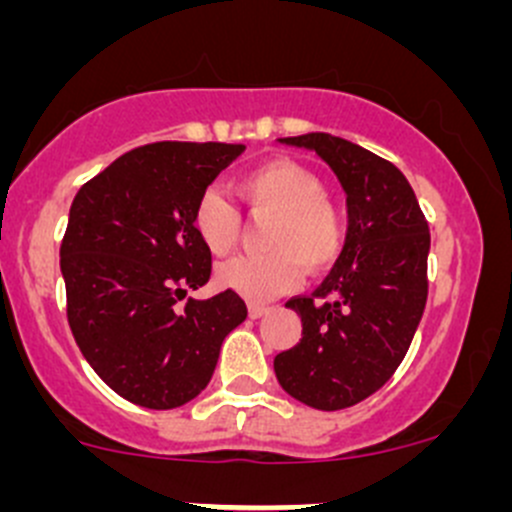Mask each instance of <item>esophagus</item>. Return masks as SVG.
<instances>
[{
  "label": "esophagus",
  "mask_w": 512,
  "mask_h": 512,
  "mask_svg": "<svg viewBox=\"0 0 512 512\" xmlns=\"http://www.w3.org/2000/svg\"><path fill=\"white\" fill-rule=\"evenodd\" d=\"M267 312H270V307H267V304H250V317H252V319L265 317Z\"/></svg>",
  "instance_id": "1"
}]
</instances>
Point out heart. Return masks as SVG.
<instances>
[{"mask_svg": "<svg viewBox=\"0 0 512 512\" xmlns=\"http://www.w3.org/2000/svg\"><path fill=\"white\" fill-rule=\"evenodd\" d=\"M235 195L255 220H266L265 255H242L215 270V282L247 302H267L302 280V270L322 275L337 265L347 247V213L324 195L317 173L287 158L265 160L235 180ZM193 232L213 257L240 242L242 220L220 190L200 193L193 208Z\"/></svg>", "mask_w": 512, "mask_h": 512, "instance_id": "b5f03b06", "label": "heart"}]
</instances>
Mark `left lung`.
<instances>
[{
	"label": "left lung",
	"mask_w": 512,
	"mask_h": 512,
	"mask_svg": "<svg viewBox=\"0 0 512 512\" xmlns=\"http://www.w3.org/2000/svg\"><path fill=\"white\" fill-rule=\"evenodd\" d=\"M280 141L309 148L337 173L349 232L327 280L287 302L302 319V339L275 356V374L312 409H349L379 391L409 352L428 297L431 232L394 163L329 133Z\"/></svg>",
	"instance_id": "obj_1"
}]
</instances>
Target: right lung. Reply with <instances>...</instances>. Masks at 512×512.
Instances as JSON below:
<instances>
[{
  "instance_id": "right-lung-1",
  "label": "right lung",
  "mask_w": 512,
  "mask_h": 512,
  "mask_svg": "<svg viewBox=\"0 0 512 512\" xmlns=\"http://www.w3.org/2000/svg\"><path fill=\"white\" fill-rule=\"evenodd\" d=\"M245 146L160 141L81 185L61 240L71 334L126 401L178 409L208 386L223 339L245 322L240 294L188 299L210 280L193 208Z\"/></svg>"
}]
</instances>
